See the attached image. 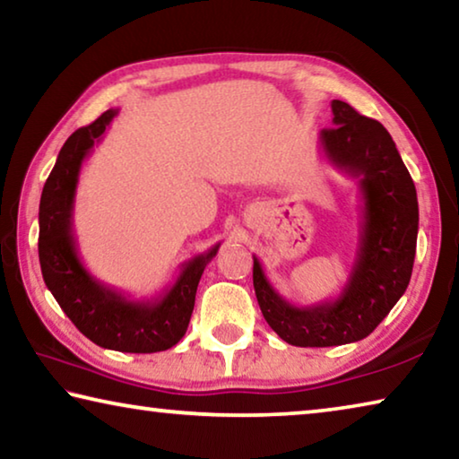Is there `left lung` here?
Wrapping results in <instances>:
<instances>
[{"label":"left lung","mask_w":459,"mask_h":459,"mask_svg":"<svg viewBox=\"0 0 459 459\" xmlns=\"http://www.w3.org/2000/svg\"><path fill=\"white\" fill-rule=\"evenodd\" d=\"M332 113L333 127L320 131V147L332 166L359 180L362 198L359 248L344 290L336 299L293 306L253 257V285L263 317L279 338L301 348L367 338L405 293L417 248V192L393 137L344 100L333 99Z\"/></svg>","instance_id":"left-lung-1"}]
</instances>
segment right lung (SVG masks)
Returning a JSON list of instances; mask_svg holds the SVG:
<instances>
[{
  "mask_svg": "<svg viewBox=\"0 0 459 459\" xmlns=\"http://www.w3.org/2000/svg\"><path fill=\"white\" fill-rule=\"evenodd\" d=\"M117 113V108H108L62 145L40 198L38 257L46 287L91 342L108 351L152 354L176 346L188 330L198 281L221 243L182 263L176 281L153 299H129L89 273L76 251L73 230L76 184L82 161Z\"/></svg>",
  "mask_w": 459,
  "mask_h": 459,
  "instance_id": "obj_1",
  "label": "right lung"
}]
</instances>
